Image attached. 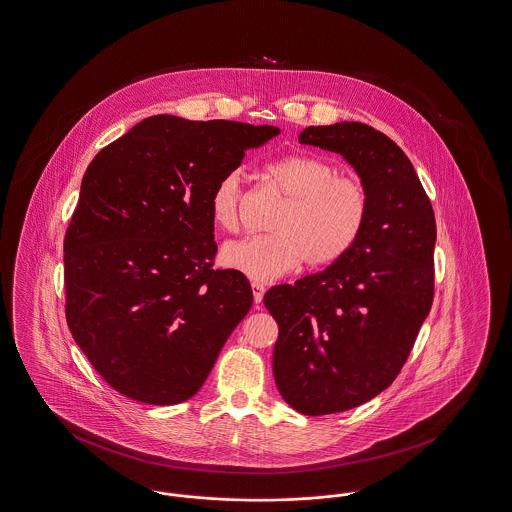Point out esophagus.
<instances>
[{
    "mask_svg": "<svg viewBox=\"0 0 512 512\" xmlns=\"http://www.w3.org/2000/svg\"><path fill=\"white\" fill-rule=\"evenodd\" d=\"M264 293H266V287H264V283H258V281H254V283H252V295H254V303H256V305H260V303H262V299H264Z\"/></svg>",
    "mask_w": 512,
    "mask_h": 512,
    "instance_id": "1",
    "label": "esophagus"
}]
</instances>
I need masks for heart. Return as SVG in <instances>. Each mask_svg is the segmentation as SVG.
<instances>
[{
	"label": "heart",
	"mask_w": 512,
	"mask_h": 512,
	"mask_svg": "<svg viewBox=\"0 0 512 512\" xmlns=\"http://www.w3.org/2000/svg\"><path fill=\"white\" fill-rule=\"evenodd\" d=\"M273 184L289 198L273 219V235L250 237L223 248L227 268L254 281H272L305 260L310 268L341 260L361 237L371 209L365 182L340 174L318 155H287L266 167ZM244 182L240 171L227 172L211 194V217L229 233L239 231Z\"/></svg>",
	"instance_id": "b5f03b06"
}]
</instances>
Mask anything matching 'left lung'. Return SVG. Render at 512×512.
Listing matches in <instances>:
<instances>
[{"mask_svg": "<svg viewBox=\"0 0 512 512\" xmlns=\"http://www.w3.org/2000/svg\"><path fill=\"white\" fill-rule=\"evenodd\" d=\"M299 141L340 153L371 198L341 260L264 295L279 328V394L303 415H328L373 400L408 361L433 305L437 225L411 161L382 132L340 122L310 126Z\"/></svg>", "mask_w": 512, "mask_h": 512, "instance_id": "left-lung-1", "label": "left lung"}]
</instances>
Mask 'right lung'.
<instances>
[{
	"label": "right lung",
	"mask_w": 512,
	"mask_h": 512,
	"mask_svg": "<svg viewBox=\"0 0 512 512\" xmlns=\"http://www.w3.org/2000/svg\"><path fill=\"white\" fill-rule=\"evenodd\" d=\"M275 126L149 116L87 167L64 240L69 332L122 396L192 398L252 307L244 273L213 270L211 194Z\"/></svg>",
	"instance_id": "obj_1"
}]
</instances>
